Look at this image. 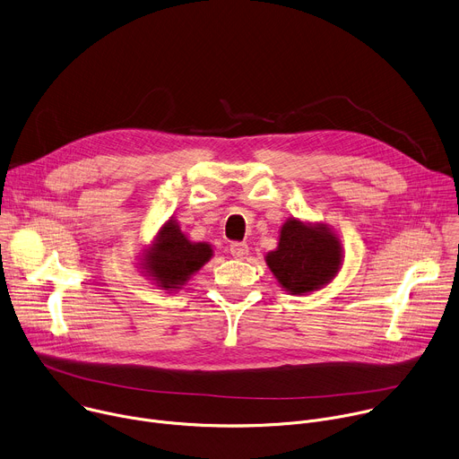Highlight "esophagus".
<instances>
[{
  "label": "esophagus",
  "mask_w": 459,
  "mask_h": 459,
  "mask_svg": "<svg viewBox=\"0 0 459 459\" xmlns=\"http://www.w3.org/2000/svg\"><path fill=\"white\" fill-rule=\"evenodd\" d=\"M230 254L236 259H243L248 254V245L243 241H234V243H230Z\"/></svg>",
  "instance_id": "obj_1"
}]
</instances>
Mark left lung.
<instances>
[{
  "mask_svg": "<svg viewBox=\"0 0 459 459\" xmlns=\"http://www.w3.org/2000/svg\"><path fill=\"white\" fill-rule=\"evenodd\" d=\"M281 289L303 296L331 283L343 265L340 238L323 223L290 218L280 230L278 248L265 255Z\"/></svg>",
  "mask_w": 459,
  "mask_h": 459,
  "instance_id": "8db88e82",
  "label": "left lung"
}]
</instances>
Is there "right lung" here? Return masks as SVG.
Segmentation results:
<instances>
[{"label":"right lung","mask_w":459,"mask_h":459,"mask_svg":"<svg viewBox=\"0 0 459 459\" xmlns=\"http://www.w3.org/2000/svg\"><path fill=\"white\" fill-rule=\"evenodd\" d=\"M212 257V247L205 241H190L176 220H169L158 232L152 247L143 255L145 276L165 290L181 289Z\"/></svg>","instance_id":"1"}]
</instances>
